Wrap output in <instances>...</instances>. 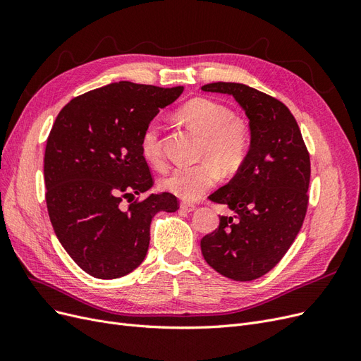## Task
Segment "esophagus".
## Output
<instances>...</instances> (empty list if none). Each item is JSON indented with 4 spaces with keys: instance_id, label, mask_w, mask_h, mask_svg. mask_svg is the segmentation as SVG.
Instances as JSON below:
<instances>
[{
    "instance_id": "1",
    "label": "esophagus",
    "mask_w": 361,
    "mask_h": 361,
    "mask_svg": "<svg viewBox=\"0 0 361 361\" xmlns=\"http://www.w3.org/2000/svg\"><path fill=\"white\" fill-rule=\"evenodd\" d=\"M180 209H182V211H185V212H194L195 209H197V206H195L194 203L182 202V203H180Z\"/></svg>"
}]
</instances>
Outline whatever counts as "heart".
I'll return each instance as SVG.
<instances>
[{
	"instance_id": "b5f03b06",
	"label": "heart",
	"mask_w": 361,
	"mask_h": 361,
	"mask_svg": "<svg viewBox=\"0 0 361 361\" xmlns=\"http://www.w3.org/2000/svg\"><path fill=\"white\" fill-rule=\"evenodd\" d=\"M178 116L204 137L199 164H180L164 174L161 188L183 200H197L215 187L224 174H233L243 166L251 145L250 126L241 117H235L231 108L206 97H194L183 104ZM141 154L155 167L164 164L161 125L152 120L140 140Z\"/></svg>"
}]
</instances>
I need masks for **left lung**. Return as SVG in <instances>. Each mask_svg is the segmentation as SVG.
<instances>
[{
    "label": "left lung",
    "instance_id": "left-lung-1",
    "mask_svg": "<svg viewBox=\"0 0 361 361\" xmlns=\"http://www.w3.org/2000/svg\"><path fill=\"white\" fill-rule=\"evenodd\" d=\"M203 92L232 94L250 120L251 145L233 179L209 200L232 216L202 238V255L221 276L250 281L274 268L297 238L309 206L310 155L289 108L239 82H212Z\"/></svg>",
    "mask_w": 361,
    "mask_h": 361
}]
</instances>
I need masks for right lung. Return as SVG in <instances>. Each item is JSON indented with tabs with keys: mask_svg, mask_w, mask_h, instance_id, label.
Masks as SVG:
<instances>
[{
	"mask_svg": "<svg viewBox=\"0 0 361 361\" xmlns=\"http://www.w3.org/2000/svg\"><path fill=\"white\" fill-rule=\"evenodd\" d=\"M182 92V85L113 82L73 97L54 122L43 161L48 214L87 274L113 280L133 272L147 255L152 218L179 209L170 192L135 195L154 185L141 134Z\"/></svg>",
	"mask_w": 361,
	"mask_h": 361,
	"instance_id": "right-lung-1",
	"label": "right lung"
}]
</instances>
